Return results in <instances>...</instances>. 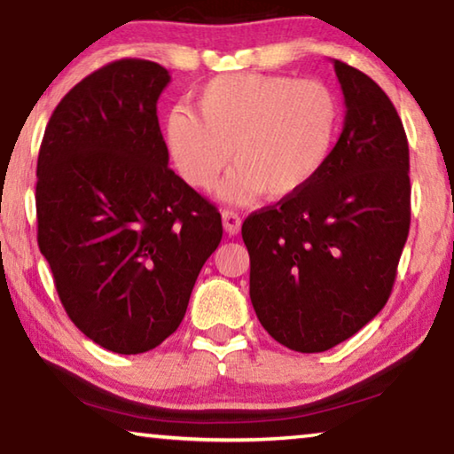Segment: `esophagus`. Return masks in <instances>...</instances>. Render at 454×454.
Returning a JSON list of instances; mask_svg holds the SVG:
<instances>
[{"mask_svg": "<svg viewBox=\"0 0 454 454\" xmlns=\"http://www.w3.org/2000/svg\"><path fill=\"white\" fill-rule=\"evenodd\" d=\"M222 224H224V230L228 234H239L240 232V226H242V220L240 215L232 212V209H224L222 212Z\"/></svg>", "mask_w": 454, "mask_h": 454, "instance_id": "obj_1", "label": "esophagus"}]
</instances>
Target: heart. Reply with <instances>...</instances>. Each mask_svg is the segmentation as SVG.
<instances>
[{"mask_svg":"<svg viewBox=\"0 0 454 454\" xmlns=\"http://www.w3.org/2000/svg\"><path fill=\"white\" fill-rule=\"evenodd\" d=\"M195 106L198 114L175 107L167 116L168 154L189 185L212 189L232 153L239 168L220 187L230 204L303 192L328 165L340 132V101L316 79L220 75L201 87Z\"/></svg>","mask_w":454,"mask_h":454,"instance_id":"b5f03b06","label":"heart"}]
</instances>
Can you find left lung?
<instances>
[{"mask_svg":"<svg viewBox=\"0 0 454 454\" xmlns=\"http://www.w3.org/2000/svg\"><path fill=\"white\" fill-rule=\"evenodd\" d=\"M342 134L312 185L250 214V301L262 328L297 353L356 334L389 300L410 232V148L373 79L334 60Z\"/></svg>","mask_w":454,"mask_h":454,"instance_id":"1","label":"left lung"}]
</instances>
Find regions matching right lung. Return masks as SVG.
<instances>
[{
    "instance_id": "1",
    "label": "right lung",
    "mask_w": 454,
    "mask_h": 454,
    "mask_svg": "<svg viewBox=\"0 0 454 454\" xmlns=\"http://www.w3.org/2000/svg\"><path fill=\"white\" fill-rule=\"evenodd\" d=\"M171 81L121 59L54 107L36 167L38 247L73 324L112 353H146L184 320L222 240L214 204L168 168L157 101Z\"/></svg>"
}]
</instances>
